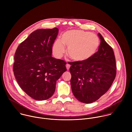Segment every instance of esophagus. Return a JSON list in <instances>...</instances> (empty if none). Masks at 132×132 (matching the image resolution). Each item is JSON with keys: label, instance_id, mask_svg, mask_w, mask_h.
<instances>
[{"label": "esophagus", "instance_id": "obj_1", "mask_svg": "<svg viewBox=\"0 0 132 132\" xmlns=\"http://www.w3.org/2000/svg\"><path fill=\"white\" fill-rule=\"evenodd\" d=\"M66 67L67 69V70H69V68H70V65L69 64H67L66 65Z\"/></svg>", "mask_w": 132, "mask_h": 132}]
</instances>
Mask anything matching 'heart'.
Instances as JSON below:
<instances>
[{
    "instance_id": "heart-1",
    "label": "heart",
    "mask_w": 132,
    "mask_h": 132,
    "mask_svg": "<svg viewBox=\"0 0 132 132\" xmlns=\"http://www.w3.org/2000/svg\"><path fill=\"white\" fill-rule=\"evenodd\" d=\"M100 44L99 37L95 34L80 30H72L65 32L61 40L56 39L52 46V51L56 57H61L65 52L72 60L85 61L95 55Z\"/></svg>"
}]
</instances>
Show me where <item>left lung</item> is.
I'll return each mask as SVG.
<instances>
[{"instance_id":"1","label":"left lung","mask_w":132,"mask_h":132,"mask_svg":"<svg viewBox=\"0 0 132 132\" xmlns=\"http://www.w3.org/2000/svg\"><path fill=\"white\" fill-rule=\"evenodd\" d=\"M98 51L91 59L71 63L70 85L78 100L91 103L98 100L111 87L117 73L115 56L112 48L100 33Z\"/></svg>"}]
</instances>
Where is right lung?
Returning <instances> with one entry per match:
<instances>
[{
  "instance_id": "add662e5",
  "label": "right lung",
  "mask_w": 132,
  "mask_h": 132,
  "mask_svg": "<svg viewBox=\"0 0 132 132\" xmlns=\"http://www.w3.org/2000/svg\"><path fill=\"white\" fill-rule=\"evenodd\" d=\"M59 29L34 31L18 47L13 70L21 88L38 101L51 98L56 81L67 70L66 63L52 56L53 44Z\"/></svg>"
}]
</instances>
